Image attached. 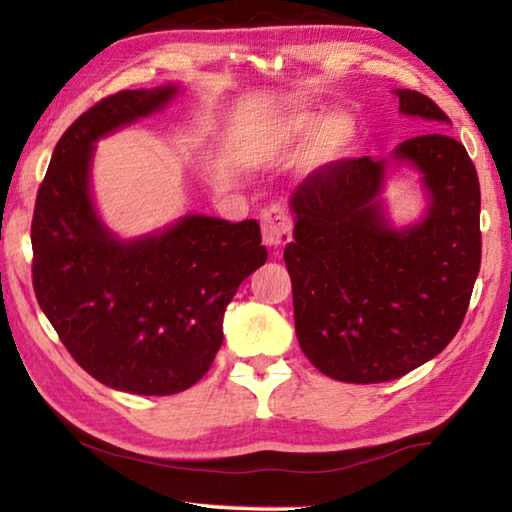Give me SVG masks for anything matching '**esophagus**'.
Segmentation results:
<instances>
[{"instance_id":"1","label":"esophagus","mask_w":512,"mask_h":512,"mask_svg":"<svg viewBox=\"0 0 512 512\" xmlns=\"http://www.w3.org/2000/svg\"><path fill=\"white\" fill-rule=\"evenodd\" d=\"M291 216L284 212L282 205H271L262 214V235L266 246L282 248L291 241Z\"/></svg>"}]
</instances>
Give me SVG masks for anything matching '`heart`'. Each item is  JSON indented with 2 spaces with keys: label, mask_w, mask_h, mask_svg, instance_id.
<instances>
[{
  "label": "heart",
  "mask_w": 512,
  "mask_h": 512,
  "mask_svg": "<svg viewBox=\"0 0 512 512\" xmlns=\"http://www.w3.org/2000/svg\"><path fill=\"white\" fill-rule=\"evenodd\" d=\"M320 123L318 112L296 110L284 112L273 124H268L262 131V144L266 149H289V146L305 140L307 135L314 133L315 126ZM352 137V121L345 115L327 117L314 140H311V158L327 160L334 158Z\"/></svg>",
  "instance_id": "b5f03b06"
}]
</instances>
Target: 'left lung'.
Listing matches in <instances>:
<instances>
[{
  "label": "left lung",
  "mask_w": 512,
  "mask_h": 512,
  "mask_svg": "<svg viewBox=\"0 0 512 512\" xmlns=\"http://www.w3.org/2000/svg\"><path fill=\"white\" fill-rule=\"evenodd\" d=\"M395 92L404 115L449 124L424 94ZM393 158L411 162L431 196L406 230L388 225L379 201L386 160L323 164L291 194L284 264L298 343L323 375L348 384L404 377L443 352L481 268V189L465 146L436 131L402 142Z\"/></svg>",
  "instance_id": "obj_1"
}]
</instances>
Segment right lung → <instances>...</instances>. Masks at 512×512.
<instances>
[{"label": "right lung", "mask_w": 512, "mask_h": 512, "mask_svg": "<svg viewBox=\"0 0 512 512\" xmlns=\"http://www.w3.org/2000/svg\"><path fill=\"white\" fill-rule=\"evenodd\" d=\"M176 85L121 90L60 137L31 221L33 291L67 352L117 391L194 386L223 343V314L268 253L255 219L192 214L158 235L119 241L94 212V142L167 106Z\"/></svg>", "instance_id": "right-lung-1"}]
</instances>
